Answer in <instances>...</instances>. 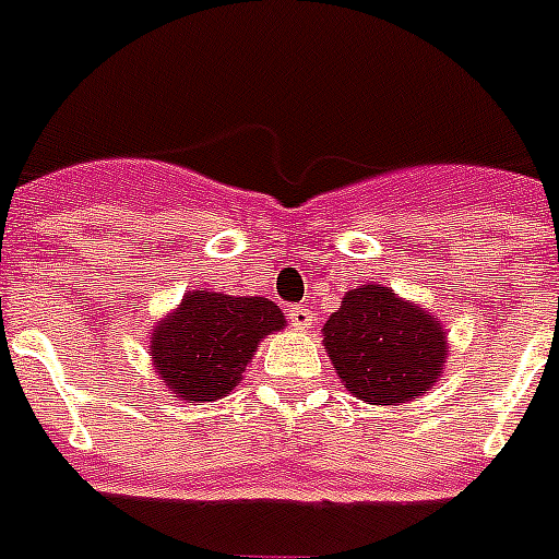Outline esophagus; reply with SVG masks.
I'll use <instances>...</instances> for the list:
<instances>
[{"mask_svg": "<svg viewBox=\"0 0 559 559\" xmlns=\"http://www.w3.org/2000/svg\"><path fill=\"white\" fill-rule=\"evenodd\" d=\"M289 321H293L298 330H304V326H310L312 321H316V312H312L310 307H304V304H295V307H289Z\"/></svg>", "mask_w": 559, "mask_h": 559, "instance_id": "34e87169", "label": "esophagus"}]
</instances>
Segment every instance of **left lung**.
Returning a JSON list of instances; mask_svg holds the SVG:
<instances>
[{
    "instance_id": "left-lung-1",
    "label": "left lung",
    "mask_w": 559,
    "mask_h": 559,
    "mask_svg": "<svg viewBox=\"0 0 559 559\" xmlns=\"http://www.w3.org/2000/svg\"><path fill=\"white\" fill-rule=\"evenodd\" d=\"M324 350L353 396L367 405H393L433 388L448 342L428 310L382 284H365L344 295L324 324Z\"/></svg>"
}]
</instances>
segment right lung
Masks as SVG:
<instances>
[{"instance_id":"1","label":"right lung","mask_w":559,"mask_h":559,"mask_svg":"<svg viewBox=\"0 0 559 559\" xmlns=\"http://www.w3.org/2000/svg\"><path fill=\"white\" fill-rule=\"evenodd\" d=\"M284 324L270 298L192 289L154 326V370L186 402H215L238 388L258 342Z\"/></svg>"}]
</instances>
